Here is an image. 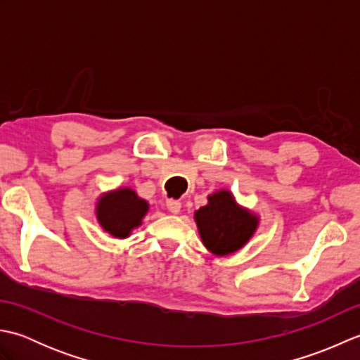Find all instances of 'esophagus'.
Masks as SVG:
<instances>
[{"label":"esophagus","mask_w":360,"mask_h":360,"mask_svg":"<svg viewBox=\"0 0 360 360\" xmlns=\"http://www.w3.org/2000/svg\"><path fill=\"white\" fill-rule=\"evenodd\" d=\"M167 209L176 215V213L181 212V202L176 201V200H168L167 201Z\"/></svg>","instance_id":"1"}]
</instances>
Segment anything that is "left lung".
Listing matches in <instances>:
<instances>
[{
    "label": "left lung",
    "instance_id": "left-lung-1",
    "mask_svg": "<svg viewBox=\"0 0 360 360\" xmlns=\"http://www.w3.org/2000/svg\"><path fill=\"white\" fill-rule=\"evenodd\" d=\"M201 241L217 257L231 255L246 246L257 232L259 218L236 202L232 192L217 190L207 196V204L195 212Z\"/></svg>",
    "mask_w": 360,
    "mask_h": 360
}]
</instances>
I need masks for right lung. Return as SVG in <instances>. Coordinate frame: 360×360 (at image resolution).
Returning <instances> with one entry per match:
<instances>
[{
    "mask_svg": "<svg viewBox=\"0 0 360 360\" xmlns=\"http://www.w3.org/2000/svg\"><path fill=\"white\" fill-rule=\"evenodd\" d=\"M148 209V202L133 188L119 187L97 198L96 218L106 233L124 240L142 224Z\"/></svg>",
    "mask_w": 360,
    "mask_h": 360,
    "instance_id": "obj_1",
    "label": "right lung"
}]
</instances>
